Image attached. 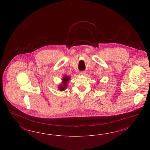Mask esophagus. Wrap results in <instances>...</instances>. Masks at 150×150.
Here are the masks:
<instances>
[{
  "label": "esophagus",
  "mask_w": 150,
  "mask_h": 150,
  "mask_svg": "<svg viewBox=\"0 0 150 150\" xmlns=\"http://www.w3.org/2000/svg\"><path fill=\"white\" fill-rule=\"evenodd\" d=\"M85 74H86L85 71H81V72H80V74L81 75H85Z\"/></svg>",
  "instance_id": "34e87169"
}]
</instances>
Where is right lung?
Instances as JSON below:
<instances>
[{"mask_svg": "<svg viewBox=\"0 0 150 150\" xmlns=\"http://www.w3.org/2000/svg\"><path fill=\"white\" fill-rule=\"evenodd\" d=\"M70 76H69L67 75L64 76L62 79V81L58 87L59 91H64L67 88V87L68 86V82L70 81Z\"/></svg>", "mask_w": 150, "mask_h": 150, "instance_id": "add662e5", "label": "right lung"}]
</instances>
